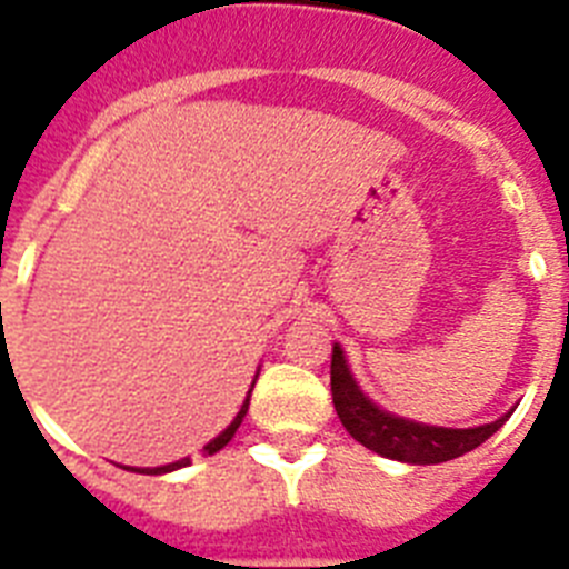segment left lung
<instances>
[{
	"label": "left lung",
	"mask_w": 569,
	"mask_h": 569,
	"mask_svg": "<svg viewBox=\"0 0 569 569\" xmlns=\"http://www.w3.org/2000/svg\"><path fill=\"white\" fill-rule=\"evenodd\" d=\"M330 390H333L336 413H339L341 425L347 427V433L361 441L367 450H373L385 459L407 461V465H439V461L459 459V456L476 450L481 441L490 439L510 419V413H507L492 425L467 427V430L399 419L387 410H379L356 387L339 345H333V359H330Z\"/></svg>",
	"instance_id": "1"
}]
</instances>
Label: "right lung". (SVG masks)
<instances>
[{
  "label": "right lung",
  "instance_id": "right-lung-1",
  "mask_svg": "<svg viewBox=\"0 0 569 569\" xmlns=\"http://www.w3.org/2000/svg\"><path fill=\"white\" fill-rule=\"evenodd\" d=\"M248 405H250V396H248V399H244V405H241L239 416H236V419L230 421V427H228V430H224V433H219V436H216V439L210 441L208 447H204V453H208V456L219 453V450H222V447L228 445L230 439H233V433H236V430H239L241 419H244V413H248ZM188 465H190V459H182V461H173V465H164V467H148V470H139V472H148V476H159V472L179 470V467H188Z\"/></svg>",
  "mask_w": 569,
  "mask_h": 569
}]
</instances>
